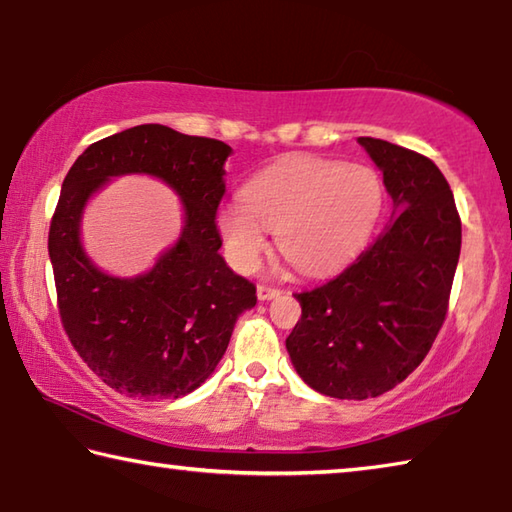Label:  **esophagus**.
I'll return each instance as SVG.
<instances>
[{
  "label": "esophagus",
  "instance_id": "obj_1",
  "mask_svg": "<svg viewBox=\"0 0 512 512\" xmlns=\"http://www.w3.org/2000/svg\"><path fill=\"white\" fill-rule=\"evenodd\" d=\"M277 296H280V289L268 287V284H259V287H257V298L259 300H273Z\"/></svg>",
  "mask_w": 512,
  "mask_h": 512
}]
</instances>
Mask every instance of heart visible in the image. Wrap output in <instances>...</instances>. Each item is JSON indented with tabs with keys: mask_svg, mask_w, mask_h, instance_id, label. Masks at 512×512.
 I'll return each instance as SVG.
<instances>
[{
	"mask_svg": "<svg viewBox=\"0 0 512 512\" xmlns=\"http://www.w3.org/2000/svg\"><path fill=\"white\" fill-rule=\"evenodd\" d=\"M381 201V180L370 167L293 155L257 173L241 203L221 207L216 225L239 271H253L275 230L280 253L302 273L320 275L359 253Z\"/></svg>",
	"mask_w": 512,
	"mask_h": 512,
	"instance_id": "heart-1",
	"label": "heart"
}]
</instances>
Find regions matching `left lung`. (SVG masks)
<instances>
[{
	"mask_svg": "<svg viewBox=\"0 0 512 512\" xmlns=\"http://www.w3.org/2000/svg\"><path fill=\"white\" fill-rule=\"evenodd\" d=\"M359 144L397 214L345 271L296 293L302 316L287 336L298 375L339 400L377 397L420 366L445 323L461 255V216L436 164L375 137Z\"/></svg>",
	"mask_w": 512,
	"mask_h": 512,
	"instance_id": "1",
	"label": "left lung"
}]
</instances>
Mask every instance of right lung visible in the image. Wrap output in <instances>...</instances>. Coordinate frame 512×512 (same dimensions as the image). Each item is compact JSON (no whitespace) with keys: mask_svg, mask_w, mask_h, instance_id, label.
<instances>
[{"mask_svg":"<svg viewBox=\"0 0 512 512\" xmlns=\"http://www.w3.org/2000/svg\"><path fill=\"white\" fill-rule=\"evenodd\" d=\"M230 146L142 124L90 144L63 180L49 228L58 314L94 375L140 400L192 393L212 375L255 284L225 266L216 210ZM162 177L186 205L179 244L149 274L121 281L82 253L78 225L87 198L112 175Z\"/></svg>","mask_w":512,"mask_h":512,"instance_id":"obj_1","label":"right lung"}]
</instances>
